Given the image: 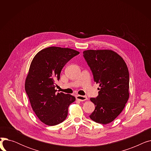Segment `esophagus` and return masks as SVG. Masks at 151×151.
<instances>
[{"instance_id":"1","label":"esophagus","mask_w":151,"mask_h":151,"mask_svg":"<svg viewBox=\"0 0 151 151\" xmlns=\"http://www.w3.org/2000/svg\"><path fill=\"white\" fill-rule=\"evenodd\" d=\"M76 100L80 101H83L88 100V97H87L83 96H79V95L78 96H76Z\"/></svg>"}]
</instances>
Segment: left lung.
Segmentation results:
<instances>
[{
    "label": "left lung",
    "instance_id": "obj_1",
    "mask_svg": "<svg viewBox=\"0 0 151 151\" xmlns=\"http://www.w3.org/2000/svg\"><path fill=\"white\" fill-rule=\"evenodd\" d=\"M83 55L100 87L99 96L90 99L95 109L89 117L96 122L109 124L122 111L129 98L128 67L113 50H85Z\"/></svg>",
    "mask_w": 151,
    "mask_h": 151
}]
</instances>
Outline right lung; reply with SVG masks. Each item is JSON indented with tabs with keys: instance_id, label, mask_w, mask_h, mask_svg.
Instances as JSON below:
<instances>
[{
	"instance_id": "obj_1",
	"label": "right lung",
	"mask_w": 151,
	"mask_h": 151,
	"mask_svg": "<svg viewBox=\"0 0 151 151\" xmlns=\"http://www.w3.org/2000/svg\"><path fill=\"white\" fill-rule=\"evenodd\" d=\"M79 54L68 47L51 46L40 51L31 62L25 90L35 114L47 125L64 121L69 105L76 100L70 94L56 93L54 81L59 80L67 62Z\"/></svg>"
}]
</instances>
